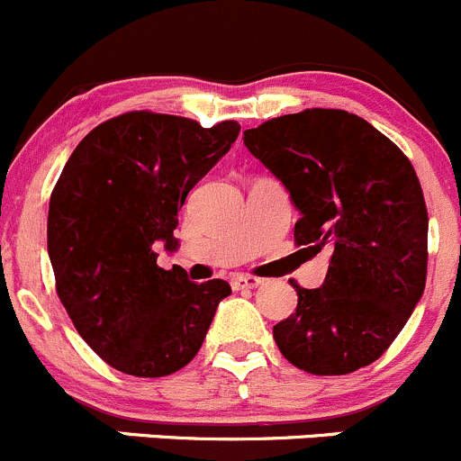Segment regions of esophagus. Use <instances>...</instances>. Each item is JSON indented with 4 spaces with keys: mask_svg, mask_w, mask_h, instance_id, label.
<instances>
[{
    "mask_svg": "<svg viewBox=\"0 0 461 461\" xmlns=\"http://www.w3.org/2000/svg\"><path fill=\"white\" fill-rule=\"evenodd\" d=\"M230 285L235 291H246V289H258V286L262 285V280L253 276H235L230 280Z\"/></svg>",
    "mask_w": 461,
    "mask_h": 461,
    "instance_id": "esophagus-1",
    "label": "esophagus"
}]
</instances>
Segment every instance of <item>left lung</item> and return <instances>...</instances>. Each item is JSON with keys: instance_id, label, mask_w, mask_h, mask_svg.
<instances>
[{"instance_id": "1", "label": "left lung", "mask_w": 461, "mask_h": 461, "mask_svg": "<svg viewBox=\"0 0 461 461\" xmlns=\"http://www.w3.org/2000/svg\"><path fill=\"white\" fill-rule=\"evenodd\" d=\"M244 145L300 211L294 237L331 249L321 289L273 327L282 357L318 376L375 363L423 295L428 211L412 163L357 113L304 109L244 131Z\"/></svg>"}]
</instances>
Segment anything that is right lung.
I'll return each instance as SVG.
<instances>
[{
  "label": "right lung",
  "instance_id": "add662e5",
  "mask_svg": "<svg viewBox=\"0 0 461 461\" xmlns=\"http://www.w3.org/2000/svg\"><path fill=\"white\" fill-rule=\"evenodd\" d=\"M240 134L167 113L127 112L77 143L51 193L47 246L56 289L85 343L131 376H166L197 357L229 282L157 267L176 250L190 190Z\"/></svg>",
  "mask_w": 461,
  "mask_h": 461
}]
</instances>
